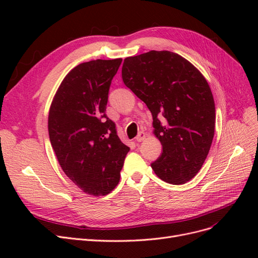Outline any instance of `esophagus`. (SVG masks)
I'll list each match as a JSON object with an SVG mask.
<instances>
[{"instance_id":"obj_1","label":"esophagus","mask_w":258,"mask_h":258,"mask_svg":"<svg viewBox=\"0 0 258 258\" xmlns=\"http://www.w3.org/2000/svg\"><path fill=\"white\" fill-rule=\"evenodd\" d=\"M145 132H143V131H140L139 134H138V136L136 137V141H138V142H142L143 140L145 139Z\"/></svg>"}]
</instances>
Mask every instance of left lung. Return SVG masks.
I'll use <instances>...</instances> for the list:
<instances>
[{
    "mask_svg": "<svg viewBox=\"0 0 258 258\" xmlns=\"http://www.w3.org/2000/svg\"><path fill=\"white\" fill-rule=\"evenodd\" d=\"M121 76L152 113L154 135L162 145L151 165L155 174L169 184L187 183L204 165L214 137L215 104L205 76L168 50L126 58Z\"/></svg>",
    "mask_w": 258,
    "mask_h": 258,
    "instance_id": "obj_1",
    "label": "left lung"
}]
</instances>
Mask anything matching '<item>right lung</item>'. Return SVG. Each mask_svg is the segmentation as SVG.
<instances>
[{"label": "right lung", "instance_id": "add662e5", "mask_svg": "<svg viewBox=\"0 0 258 258\" xmlns=\"http://www.w3.org/2000/svg\"><path fill=\"white\" fill-rule=\"evenodd\" d=\"M121 61L97 59L76 66L60 84L49 108L48 134L60 166L92 196H105L115 188L130 150L105 114Z\"/></svg>", "mask_w": 258, "mask_h": 258}]
</instances>
